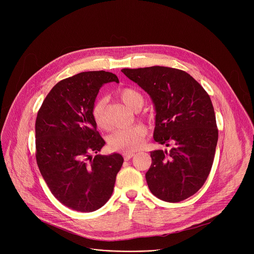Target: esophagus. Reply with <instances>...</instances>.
Wrapping results in <instances>:
<instances>
[{
	"label": "esophagus",
	"mask_w": 254,
	"mask_h": 254,
	"mask_svg": "<svg viewBox=\"0 0 254 254\" xmlns=\"http://www.w3.org/2000/svg\"><path fill=\"white\" fill-rule=\"evenodd\" d=\"M133 156H134V154H132V153H125V154H124V158H125L126 161L130 160Z\"/></svg>",
	"instance_id": "1"
}]
</instances>
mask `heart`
I'll return each instance as SVG.
<instances>
[{
	"label": "heart",
	"mask_w": 254,
	"mask_h": 254,
	"mask_svg": "<svg viewBox=\"0 0 254 254\" xmlns=\"http://www.w3.org/2000/svg\"><path fill=\"white\" fill-rule=\"evenodd\" d=\"M119 95L123 102L127 107H129L130 110L138 111L143 104L142 95L132 88H124L119 91ZM105 106L106 100L104 98H100L94 102L91 108V116L93 122L98 128L102 129L107 127ZM146 134V127L140 125H136L127 128H121L115 130L107 137V143L108 147L113 151L122 153H132L137 151L142 146Z\"/></svg>",
	"instance_id": "heart-1"
}]
</instances>
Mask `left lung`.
Wrapping results in <instances>:
<instances>
[{"label": "left lung", "mask_w": 254, "mask_h": 254, "mask_svg": "<svg viewBox=\"0 0 254 254\" xmlns=\"http://www.w3.org/2000/svg\"><path fill=\"white\" fill-rule=\"evenodd\" d=\"M122 72L152 98L154 139L167 147L172 143L170 151L151 152L152 165L146 173L151 192L171 203L189 198L207 180L218 140L210 96L180 69L152 66Z\"/></svg>", "instance_id": "1"}]
</instances>
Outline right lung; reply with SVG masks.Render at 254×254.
I'll list each match as a JSON object with an SVG mask.
<instances>
[{
    "label": "right lung",
    "instance_id": "obj_1",
    "mask_svg": "<svg viewBox=\"0 0 254 254\" xmlns=\"http://www.w3.org/2000/svg\"><path fill=\"white\" fill-rule=\"evenodd\" d=\"M114 81L120 82L118 76L103 70L63 79L48 93L36 119L40 173L54 197L79 212H93L108 201L124 163L118 153L97 154L105 141L91 116L100 87Z\"/></svg>",
    "mask_w": 254,
    "mask_h": 254
}]
</instances>
